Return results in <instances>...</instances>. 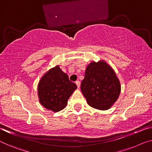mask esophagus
Listing matches in <instances>:
<instances>
[{
    "label": "esophagus",
    "mask_w": 152,
    "mask_h": 152,
    "mask_svg": "<svg viewBox=\"0 0 152 152\" xmlns=\"http://www.w3.org/2000/svg\"><path fill=\"white\" fill-rule=\"evenodd\" d=\"M76 85H77V87H78V88L80 87V81H79V80H77V81H76Z\"/></svg>",
    "instance_id": "esophagus-1"
}]
</instances>
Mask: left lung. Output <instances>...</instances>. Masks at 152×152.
<instances>
[{"label":"left lung","instance_id":"left-lung-1","mask_svg":"<svg viewBox=\"0 0 152 152\" xmlns=\"http://www.w3.org/2000/svg\"><path fill=\"white\" fill-rule=\"evenodd\" d=\"M80 89L89 106L107 110L117 101L121 86L114 70L102 61L88 65Z\"/></svg>","mask_w":152,"mask_h":152}]
</instances>
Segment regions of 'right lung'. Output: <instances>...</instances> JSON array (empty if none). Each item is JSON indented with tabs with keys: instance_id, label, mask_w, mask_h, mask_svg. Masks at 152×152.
Segmentation results:
<instances>
[{
	"instance_id": "right-lung-1",
	"label": "right lung",
	"mask_w": 152,
	"mask_h": 152,
	"mask_svg": "<svg viewBox=\"0 0 152 152\" xmlns=\"http://www.w3.org/2000/svg\"><path fill=\"white\" fill-rule=\"evenodd\" d=\"M76 88V85L69 80L68 76L59 67L56 66L50 69L39 81V102L47 109L58 112L65 107Z\"/></svg>"
}]
</instances>
